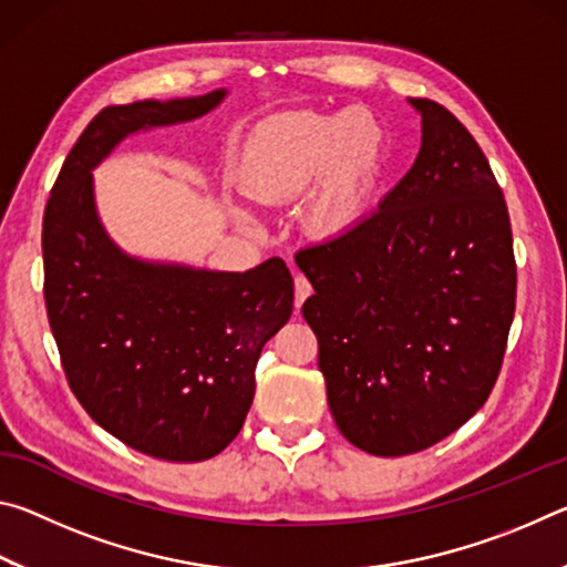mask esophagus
<instances>
[{
	"label": "esophagus",
	"mask_w": 567,
	"mask_h": 567,
	"mask_svg": "<svg viewBox=\"0 0 567 567\" xmlns=\"http://www.w3.org/2000/svg\"><path fill=\"white\" fill-rule=\"evenodd\" d=\"M310 295H312L310 280H307V277H302V275H295V307H297V310H300L302 302H305Z\"/></svg>",
	"instance_id": "34e87169"
}]
</instances>
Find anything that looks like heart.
<instances>
[{
  "instance_id": "obj_1",
  "label": "heart",
  "mask_w": 567,
  "mask_h": 567,
  "mask_svg": "<svg viewBox=\"0 0 567 567\" xmlns=\"http://www.w3.org/2000/svg\"><path fill=\"white\" fill-rule=\"evenodd\" d=\"M385 152V130L364 107L297 110L257 124L243 157V185L255 203L305 199L310 235L332 239L360 223Z\"/></svg>"
}]
</instances>
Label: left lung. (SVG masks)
<instances>
[{"label": "left lung", "mask_w": 567, "mask_h": 567, "mask_svg": "<svg viewBox=\"0 0 567 567\" xmlns=\"http://www.w3.org/2000/svg\"><path fill=\"white\" fill-rule=\"evenodd\" d=\"M415 165L348 233L302 249V315L340 433L370 455L420 453L485 405L515 315L511 217L491 165L433 100Z\"/></svg>", "instance_id": "obj_1"}]
</instances>
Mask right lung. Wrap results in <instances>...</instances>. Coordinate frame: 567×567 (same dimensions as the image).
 Masks as SVG:
<instances>
[{"mask_svg": "<svg viewBox=\"0 0 567 567\" xmlns=\"http://www.w3.org/2000/svg\"><path fill=\"white\" fill-rule=\"evenodd\" d=\"M227 90L104 107L66 155L44 209V300L70 388L140 453L199 463L233 443L265 342L290 320L280 257L223 272L124 252L104 229L92 172L137 132L205 117Z\"/></svg>", "mask_w": 567, "mask_h": 567, "instance_id": "right-lung-1", "label": "right lung"}]
</instances>
